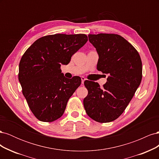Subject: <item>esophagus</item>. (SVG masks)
<instances>
[{"instance_id": "obj_1", "label": "esophagus", "mask_w": 159, "mask_h": 159, "mask_svg": "<svg viewBox=\"0 0 159 159\" xmlns=\"http://www.w3.org/2000/svg\"><path fill=\"white\" fill-rule=\"evenodd\" d=\"M81 84H83L84 83V81H85V80L86 79L84 78V77H83V76L81 77Z\"/></svg>"}]
</instances>
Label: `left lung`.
Listing matches in <instances>:
<instances>
[{
    "instance_id": "obj_1",
    "label": "left lung",
    "mask_w": 159,
    "mask_h": 159,
    "mask_svg": "<svg viewBox=\"0 0 159 159\" xmlns=\"http://www.w3.org/2000/svg\"><path fill=\"white\" fill-rule=\"evenodd\" d=\"M88 37L99 55L97 69L109 76L102 88L84 81L88 90L84 108L94 121L108 123L117 119L132 99L141 82L142 61L137 50L120 35L101 33Z\"/></svg>"
}]
</instances>
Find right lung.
Instances as JSON below:
<instances>
[{
  "instance_id": "obj_1",
  "label": "right lung",
  "mask_w": 159,
  "mask_h": 159,
  "mask_svg": "<svg viewBox=\"0 0 159 159\" xmlns=\"http://www.w3.org/2000/svg\"><path fill=\"white\" fill-rule=\"evenodd\" d=\"M87 41L84 34L48 35L36 40L23 54L18 80L28 106L38 120L52 122L64 114L81 80L79 76L65 78L60 67L68 64Z\"/></svg>"
}]
</instances>
